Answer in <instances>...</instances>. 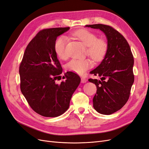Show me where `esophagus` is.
<instances>
[{
  "instance_id": "obj_1",
  "label": "esophagus",
  "mask_w": 149,
  "mask_h": 149,
  "mask_svg": "<svg viewBox=\"0 0 149 149\" xmlns=\"http://www.w3.org/2000/svg\"><path fill=\"white\" fill-rule=\"evenodd\" d=\"M81 83H86V81H87V79H86L84 77H82L81 78Z\"/></svg>"
}]
</instances>
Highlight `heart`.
I'll return each instance as SVG.
<instances>
[{
    "mask_svg": "<svg viewBox=\"0 0 149 149\" xmlns=\"http://www.w3.org/2000/svg\"><path fill=\"white\" fill-rule=\"evenodd\" d=\"M74 35L84 45L88 47V53L94 60L100 61L104 58L107 51V43L102 38H97L96 34L88 30H80L74 33ZM68 42L66 37L61 36L57 38L54 43V50L57 56L61 60L67 58L66 46ZM93 66L89 58L73 59L67 64V69L78 74H83Z\"/></svg>",
    "mask_w": 149,
    "mask_h": 149,
    "instance_id": "heart-1",
    "label": "heart"
}]
</instances>
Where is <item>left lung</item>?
<instances>
[{
    "mask_svg": "<svg viewBox=\"0 0 149 149\" xmlns=\"http://www.w3.org/2000/svg\"><path fill=\"white\" fill-rule=\"evenodd\" d=\"M86 27L100 29L107 40V51L100 65L90 74L100 80L89 79L95 84L97 91L93 97V107L99 113L109 115L119 111L129 100L134 81V57L127 40L111 26L86 25Z\"/></svg>",
    "mask_w": 149,
    "mask_h": 149,
    "instance_id": "8db88e82",
    "label": "left lung"
}]
</instances>
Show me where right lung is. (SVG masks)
I'll return each instance as SVG.
<instances>
[{"label": "right lung", "instance_id": "right-lung-1", "mask_svg": "<svg viewBox=\"0 0 149 149\" xmlns=\"http://www.w3.org/2000/svg\"><path fill=\"white\" fill-rule=\"evenodd\" d=\"M69 29L60 27L40 31L26 47L19 67L22 93L31 109L44 117L55 118L63 114L81 81L78 74L68 71L65 81L56 83L63 70L54 43L58 36Z\"/></svg>", "mask_w": 149, "mask_h": 149}]
</instances>
